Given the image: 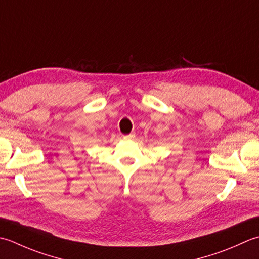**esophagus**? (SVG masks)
I'll list each match as a JSON object with an SVG mask.
<instances>
[{
	"mask_svg": "<svg viewBox=\"0 0 259 259\" xmlns=\"http://www.w3.org/2000/svg\"><path fill=\"white\" fill-rule=\"evenodd\" d=\"M134 137H135V134L131 133L128 135H124V140H132V139H134Z\"/></svg>",
	"mask_w": 259,
	"mask_h": 259,
	"instance_id": "1",
	"label": "esophagus"
}]
</instances>
